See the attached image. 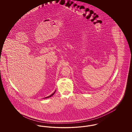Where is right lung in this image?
Returning <instances> with one entry per match:
<instances>
[{
    "label": "right lung",
    "mask_w": 132,
    "mask_h": 132,
    "mask_svg": "<svg viewBox=\"0 0 132 132\" xmlns=\"http://www.w3.org/2000/svg\"><path fill=\"white\" fill-rule=\"evenodd\" d=\"M55 92H56V90H55V92L53 93V94H51V95H50V96H47V97H45V98H49V97H51L53 95H54V94H55Z\"/></svg>",
    "instance_id": "obj_1"
}]
</instances>
